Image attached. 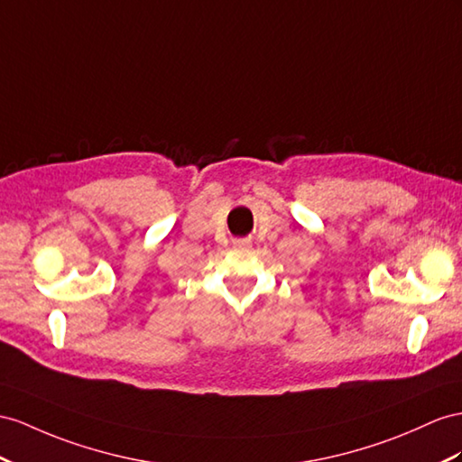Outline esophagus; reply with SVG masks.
<instances>
[{"instance_id":"34e87169","label":"esophagus","mask_w":462,"mask_h":462,"mask_svg":"<svg viewBox=\"0 0 462 462\" xmlns=\"http://www.w3.org/2000/svg\"><path fill=\"white\" fill-rule=\"evenodd\" d=\"M234 245H238V247H245V245H250V240H245V238H238V240H234Z\"/></svg>"}]
</instances>
